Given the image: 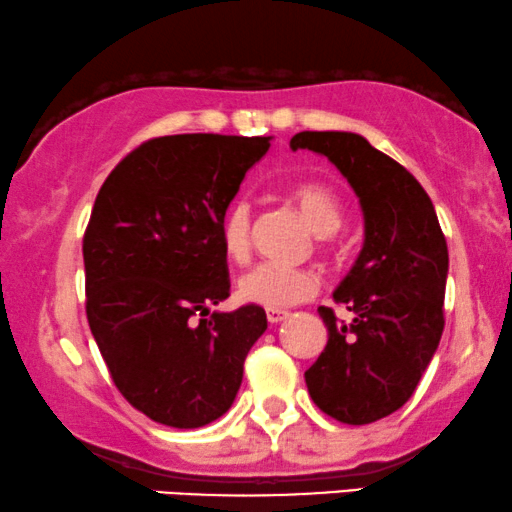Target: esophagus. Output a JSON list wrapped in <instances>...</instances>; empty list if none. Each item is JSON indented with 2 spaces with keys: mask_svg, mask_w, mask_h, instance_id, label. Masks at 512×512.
<instances>
[{
  "mask_svg": "<svg viewBox=\"0 0 512 512\" xmlns=\"http://www.w3.org/2000/svg\"><path fill=\"white\" fill-rule=\"evenodd\" d=\"M286 317H288L286 310H267L269 324H279V322H283V319H286Z\"/></svg>",
  "mask_w": 512,
  "mask_h": 512,
  "instance_id": "obj_1",
  "label": "esophagus"
}]
</instances>
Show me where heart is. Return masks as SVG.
<instances>
[{
	"instance_id": "heart-1",
	"label": "heart",
	"mask_w": 512,
	"mask_h": 512,
	"mask_svg": "<svg viewBox=\"0 0 512 512\" xmlns=\"http://www.w3.org/2000/svg\"><path fill=\"white\" fill-rule=\"evenodd\" d=\"M291 200L317 236L326 238L341 229L343 205L334 188L324 186V183H300V186L291 190ZM250 226V202L243 200V197L233 200L226 207L219 224L221 250H224V255L231 262H243L250 255ZM315 291L317 279L310 272L269 262L252 267L238 281V298L243 303L267 307V310H281V307L298 305L310 298V295H315Z\"/></svg>"
}]
</instances>
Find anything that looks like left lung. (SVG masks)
Returning a JSON list of instances; mask_svg holds the SVG:
<instances>
[{"instance_id":"1","label":"left lung","mask_w":512,"mask_h":512,"mask_svg":"<svg viewBox=\"0 0 512 512\" xmlns=\"http://www.w3.org/2000/svg\"><path fill=\"white\" fill-rule=\"evenodd\" d=\"M293 150L329 159L360 197L365 243L336 303L353 312L338 322L319 307L329 341L305 372L322 412L343 424H369L408 403L443 334L448 245L417 178L362 135L303 131Z\"/></svg>"}]
</instances>
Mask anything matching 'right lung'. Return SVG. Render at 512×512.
I'll return each mask as SVG.
<instances>
[{"label": "right lung", "mask_w": 512, "mask_h": 512, "mask_svg": "<svg viewBox=\"0 0 512 512\" xmlns=\"http://www.w3.org/2000/svg\"><path fill=\"white\" fill-rule=\"evenodd\" d=\"M272 138L186 133L135 147L102 183L83 236L85 312L121 396L159 424L197 429L231 408L267 329L229 298L219 224Z\"/></svg>", "instance_id": "obj_1"}]
</instances>
